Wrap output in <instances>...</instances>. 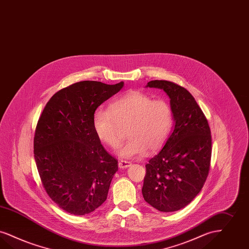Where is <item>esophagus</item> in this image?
Segmentation results:
<instances>
[{"label":"esophagus","instance_id":"obj_1","mask_svg":"<svg viewBox=\"0 0 249 249\" xmlns=\"http://www.w3.org/2000/svg\"><path fill=\"white\" fill-rule=\"evenodd\" d=\"M130 165H131V163L129 161H126V160H120L119 162V167L120 169H127Z\"/></svg>","mask_w":249,"mask_h":249}]
</instances>
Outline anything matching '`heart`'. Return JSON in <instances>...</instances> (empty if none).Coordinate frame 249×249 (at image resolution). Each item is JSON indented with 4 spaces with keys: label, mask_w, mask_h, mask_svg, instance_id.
Returning a JSON list of instances; mask_svg holds the SVG:
<instances>
[{
    "label": "heart",
    "mask_w": 249,
    "mask_h": 249,
    "mask_svg": "<svg viewBox=\"0 0 249 249\" xmlns=\"http://www.w3.org/2000/svg\"><path fill=\"white\" fill-rule=\"evenodd\" d=\"M173 126L169 103L132 90L114 100L109 110L99 108L93 115V128L103 142L112 148L120 145L127 128L129 136L118 150L121 158L134 159L156 152L167 142Z\"/></svg>",
    "instance_id": "b5f03b06"
}]
</instances>
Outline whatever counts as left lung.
<instances>
[{"instance_id": "left-lung-1", "label": "left lung", "mask_w": 249, "mask_h": 249, "mask_svg": "<svg viewBox=\"0 0 249 249\" xmlns=\"http://www.w3.org/2000/svg\"><path fill=\"white\" fill-rule=\"evenodd\" d=\"M146 87L163 89L170 99L174 126L165 145L145 165L142 196L153 208L173 212L190 204L204 186L211 160L207 118L185 88L168 80Z\"/></svg>"}]
</instances>
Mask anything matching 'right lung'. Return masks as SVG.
Listing matches in <instances>:
<instances>
[{"label": "right lung", "instance_id": "right-lung-1", "mask_svg": "<svg viewBox=\"0 0 249 249\" xmlns=\"http://www.w3.org/2000/svg\"><path fill=\"white\" fill-rule=\"evenodd\" d=\"M123 85L74 83L54 93L40 115L34 159L47 195L68 213L89 214L107 200L118 160L102 145L93 115Z\"/></svg>", "mask_w": 249, "mask_h": 249}]
</instances>
